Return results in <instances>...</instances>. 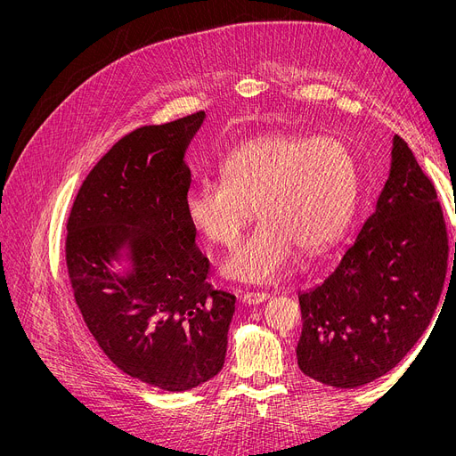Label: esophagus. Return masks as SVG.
<instances>
[{
	"mask_svg": "<svg viewBox=\"0 0 456 456\" xmlns=\"http://www.w3.org/2000/svg\"><path fill=\"white\" fill-rule=\"evenodd\" d=\"M271 295L269 293H256V291H251V293H243L241 300L247 304V305H256V304H262L265 300H269Z\"/></svg>",
	"mask_w": 456,
	"mask_h": 456,
	"instance_id": "34e87169",
	"label": "esophagus"
}]
</instances>
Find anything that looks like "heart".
<instances>
[{
	"mask_svg": "<svg viewBox=\"0 0 456 456\" xmlns=\"http://www.w3.org/2000/svg\"><path fill=\"white\" fill-rule=\"evenodd\" d=\"M224 182L205 180L185 201L196 231L232 249L255 209L262 224L225 262V274L273 283L297 249L316 255L351 222L358 169L351 147L335 136L265 134L238 145L224 161Z\"/></svg>",
	"mask_w": 456,
	"mask_h": 456,
	"instance_id": "b5f03b06",
	"label": "heart"
}]
</instances>
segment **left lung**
I'll return each instance as SVG.
<instances>
[{"label": "left lung", "mask_w": 456, "mask_h": 456, "mask_svg": "<svg viewBox=\"0 0 456 456\" xmlns=\"http://www.w3.org/2000/svg\"><path fill=\"white\" fill-rule=\"evenodd\" d=\"M447 251L435 185L395 134L375 213L337 269L298 297L304 327L297 356L304 375L353 389L389 372L436 311Z\"/></svg>", "instance_id": "8db88e82"}]
</instances>
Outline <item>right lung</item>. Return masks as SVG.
<instances>
[{"label": "right lung", "instance_id": "1", "mask_svg": "<svg viewBox=\"0 0 456 456\" xmlns=\"http://www.w3.org/2000/svg\"><path fill=\"white\" fill-rule=\"evenodd\" d=\"M203 119L123 136L79 187L67 222L69 278L98 346L129 377L173 393L222 370L236 302L207 281L211 264L185 213V152Z\"/></svg>", "mask_w": 456, "mask_h": 456}]
</instances>
